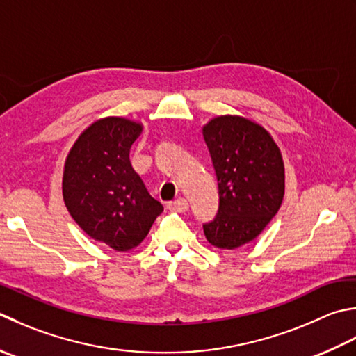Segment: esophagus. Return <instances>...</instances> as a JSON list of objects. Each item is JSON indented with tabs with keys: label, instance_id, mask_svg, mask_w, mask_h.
Listing matches in <instances>:
<instances>
[{
	"label": "esophagus",
	"instance_id": "obj_1",
	"mask_svg": "<svg viewBox=\"0 0 356 356\" xmlns=\"http://www.w3.org/2000/svg\"><path fill=\"white\" fill-rule=\"evenodd\" d=\"M168 210L176 211V213H185V211H188V200L184 199V197H179L176 200H172L168 204Z\"/></svg>",
	"mask_w": 356,
	"mask_h": 356
}]
</instances>
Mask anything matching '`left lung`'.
Here are the masks:
<instances>
[{"mask_svg":"<svg viewBox=\"0 0 356 356\" xmlns=\"http://www.w3.org/2000/svg\"><path fill=\"white\" fill-rule=\"evenodd\" d=\"M202 134L219 188L218 214L204 233L211 245L234 250L256 239L281 208L282 156L268 131L245 117H214Z\"/></svg>","mask_w":356,"mask_h":356,"instance_id":"left-lung-1","label":"left lung"}]
</instances>
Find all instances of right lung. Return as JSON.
Returning <instances> with one entry per match:
<instances>
[{"label":"right lung","mask_w":356,"mask_h":356,"mask_svg":"<svg viewBox=\"0 0 356 356\" xmlns=\"http://www.w3.org/2000/svg\"><path fill=\"white\" fill-rule=\"evenodd\" d=\"M142 123L104 117L81 132L63 172V199L89 238L115 252L137 247L163 211L129 160Z\"/></svg>","instance_id":"1"}]
</instances>
